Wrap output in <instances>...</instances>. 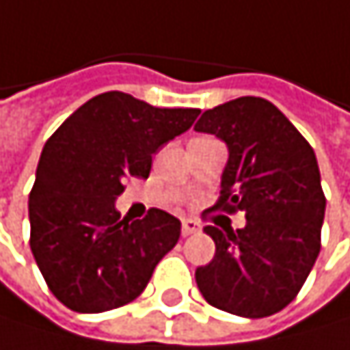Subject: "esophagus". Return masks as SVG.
<instances>
[{
    "label": "esophagus",
    "mask_w": 350,
    "mask_h": 350,
    "mask_svg": "<svg viewBox=\"0 0 350 350\" xmlns=\"http://www.w3.org/2000/svg\"><path fill=\"white\" fill-rule=\"evenodd\" d=\"M180 231H183V237H189V235H195V233L201 231V224L197 220H193V218H185Z\"/></svg>",
    "instance_id": "1"
}]
</instances>
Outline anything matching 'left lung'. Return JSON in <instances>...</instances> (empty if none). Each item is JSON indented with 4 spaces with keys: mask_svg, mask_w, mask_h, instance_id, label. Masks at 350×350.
<instances>
[{
    "mask_svg": "<svg viewBox=\"0 0 350 350\" xmlns=\"http://www.w3.org/2000/svg\"><path fill=\"white\" fill-rule=\"evenodd\" d=\"M195 130L228 146L220 197L204 216L243 212L247 220L237 231L206 226L216 254L195 271L197 288L220 311L275 315L298 296L321 250L325 195L313 146L258 96L206 111Z\"/></svg>",
    "mask_w": 350,
    "mask_h": 350,
    "instance_id": "left-lung-1",
    "label": "left lung"
}]
</instances>
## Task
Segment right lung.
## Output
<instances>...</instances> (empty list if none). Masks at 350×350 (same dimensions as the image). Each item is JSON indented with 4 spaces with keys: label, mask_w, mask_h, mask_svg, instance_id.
<instances>
[{
    "label": "right lung",
    "mask_w": 350,
    "mask_h": 350,
    "mask_svg": "<svg viewBox=\"0 0 350 350\" xmlns=\"http://www.w3.org/2000/svg\"><path fill=\"white\" fill-rule=\"evenodd\" d=\"M197 115L105 92L48 138L29 195V243L66 308L103 313L132 302L178 243V218L151 208L142 220H122L115 199L130 178H149L153 155Z\"/></svg>",
    "instance_id": "add662e5"
}]
</instances>
